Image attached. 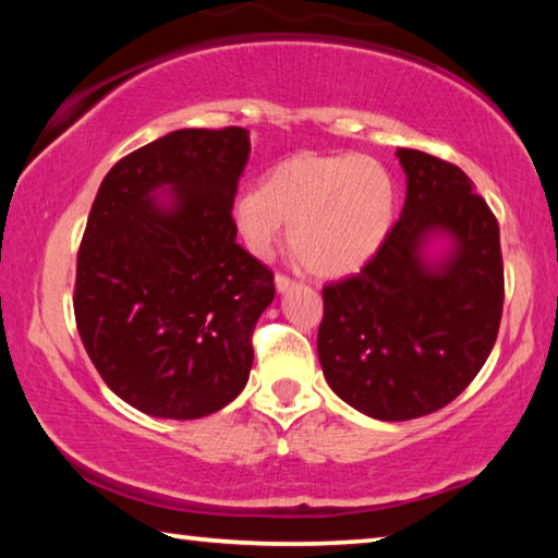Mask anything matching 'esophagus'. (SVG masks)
Returning a JSON list of instances; mask_svg holds the SVG:
<instances>
[{
    "mask_svg": "<svg viewBox=\"0 0 558 558\" xmlns=\"http://www.w3.org/2000/svg\"><path fill=\"white\" fill-rule=\"evenodd\" d=\"M295 286H298V282L290 280L288 276H276V288H278V292H288V290H292Z\"/></svg>",
    "mask_w": 558,
    "mask_h": 558,
    "instance_id": "1",
    "label": "esophagus"
}]
</instances>
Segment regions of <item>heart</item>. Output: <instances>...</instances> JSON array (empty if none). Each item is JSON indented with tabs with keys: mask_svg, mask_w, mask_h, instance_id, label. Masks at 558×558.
<instances>
[{
	"mask_svg": "<svg viewBox=\"0 0 558 558\" xmlns=\"http://www.w3.org/2000/svg\"><path fill=\"white\" fill-rule=\"evenodd\" d=\"M396 184L389 169L362 155H298L268 169L260 189L233 199L231 223L245 251L268 258L290 223V253L323 278L356 272L391 231Z\"/></svg>",
	"mask_w": 558,
	"mask_h": 558,
	"instance_id": "1",
	"label": "heart"
}]
</instances>
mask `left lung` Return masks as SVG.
<instances>
[{
    "label": "left lung",
    "mask_w": 558,
    "mask_h": 558,
    "mask_svg": "<svg viewBox=\"0 0 558 558\" xmlns=\"http://www.w3.org/2000/svg\"><path fill=\"white\" fill-rule=\"evenodd\" d=\"M401 219L362 272L323 290L317 354L339 399L369 418L448 405L493 352L505 302L499 226L460 167L396 149Z\"/></svg>",
    "instance_id": "1"
}]
</instances>
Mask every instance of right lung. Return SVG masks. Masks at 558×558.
<instances>
[{"mask_svg": "<svg viewBox=\"0 0 558 558\" xmlns=\"http://www.w3.org/2000/svg\"><path fill=\"white\" fill-rule=\"evenodd\" d=\"M248 130H174L102 179L75 266V325L102 381L155 418L194 421L248 381L272 272L235 243Z\"/></svg>", "mask_w": 558, "mask_h": 558, "instance_id": "add662e5", "label": "right lung"}]
</instances>
